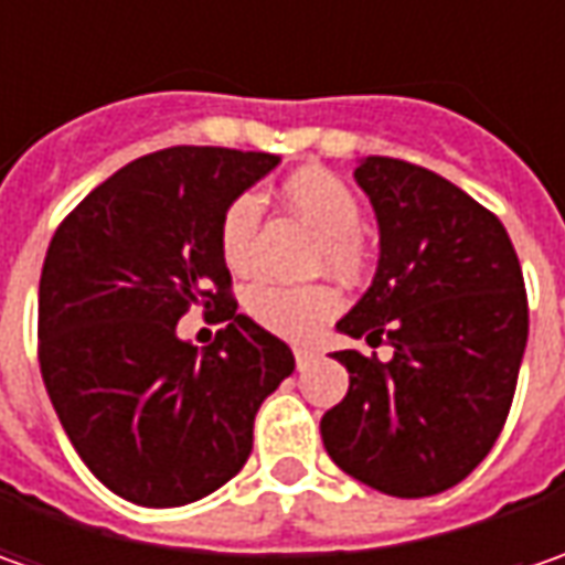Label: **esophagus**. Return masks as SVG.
<instances>
[{
    "label": "esophagus",
    "mask_w": 565,
    "mask_h": 565,
    "mask_svg": "<svg viewBox=\"0 0 565 565\" xmlns=\"http://www.w3.org/2000/svg\"><path fill=\"white\" fill-rule=\"evenodd\" d=\"M292 355H295V364H298V367H308V364L317 359V352L315 349H308V345H295Z\"/></svg>",
    "instance_id": "obj_1"
}]
</instances>
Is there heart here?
Wrapping results in <instances>:
<instances>
[{"label":"heart","mask_w":565,"mask_h":565,"mask_svg":"<svg viewBox=\"0 0 565 565\" xmlns=\"http://www.w3.org/2000/svg\"><path fill=\"white\" fill-rule=\"evenodd\" d=\"M282 198L320 232L317 267L355 279L367 267V245L361 238V204L355 191L327 169H301L286 179ZM260 204L254 194L232 198L220 216V254L232 270H245L250 260V238L257 228ZM342 308V295L330 282L279 286L260 279L245 292L248 317L282 339H311Z\"/></svg>","instance_id":"obj_1"}]
</instances>
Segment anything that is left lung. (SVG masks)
<instances>
[{
	"label": "left lung",
	"mask_w": 565,
	"mask_h": 565,
	"mask_svg": "<svg viewBox=\"0 0 565 565\" xmlns=\"http://www.w3.org/2000/svg\"><path fill=\"white\" fill-rule=\"evenodd\" d=\"M380 260L371 289L337 327L371 349L333 359L349 393L320 418L345 475L390 497L459 484L497 444L529 342L525 279L503 223L424 166L367 157Z\"/></svg>",
	"instance_id": "8db88e82"
}]
</instances>
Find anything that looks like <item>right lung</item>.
Wrapping results in <instances>:
<instances>
[{
    "label": "right lung",
    "instance_id": "right-lung-1",
    "mask_svg": "<svg viewBox=\"0 0 565 565\" xmlns=\"http://www.w3.org/2000/svg\"><path fill=\"white\" fill-rule=\"evenodd\" d=\"M279 157L166 147L109 175L55 228L36 355L68 440L113 493L185 507L248 462L260 402L292 349L235 315L220 216ZM191 307L223 322L206 350L178 339Z\"/></svg>",
    "mask_w": 565,
    "mask_h": 565
}]
</instances>
